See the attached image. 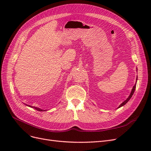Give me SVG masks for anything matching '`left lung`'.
<instances>
[{
	"label": "left lung",
	"mask_w": 151,
	"mask_h": 151,
	"mask_svg": "<svg viewBox=\"0 0 151 151\" xmlns=\"http://www.w3.org/2000/svg\"><path fill=\"white\" fill-rule=\"evenodd\" d=\"M137 78L138 77H137V78H136V80L137 81ZM137 81H136V83H135V85L134 86V87H133V88H132V91H131V93H130V95H129V96L127 98V99L126 100H125L124 101H123L121 104H120V106L118 107V108H120V107H122V106H124V105L129 101V100L130 99V98H132V95L134 94V91H135V88H136V84H137Z\"/></svg>",
	"instance_id": "8db88e82"
}]
</instances>
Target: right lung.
<instances>
[{
    "label": "right lung",
    "mask_w": 151,
    "mask_h": 151,
    "mask_svg": "<svg viewBox=\"0 0 151 151\" xmlns=\"http://www.w3.org/2000/svg\"><path fill=\"white\" fill-rule=\"evenodd\" d=\"M24 104H25V103H24ZM25 105H26V106H29V107H31V108H33L34 109H36V110H38V111H46V110H44V109H40V108H37V107H35V106H30V105H28V104H25Z\"/></svg>",
    "instance_id": "right-lung-1"
}]
</instances>
